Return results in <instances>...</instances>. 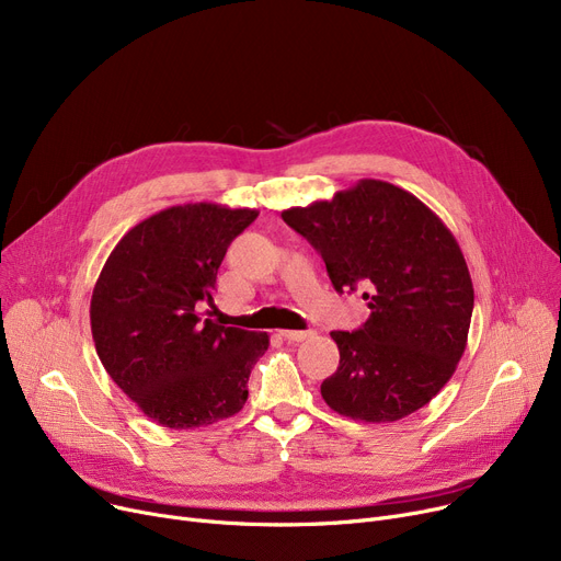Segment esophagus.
I'll return each mask as SVG.
<instances>
[{
    "instance_id": "esophagus-1",
    "label": "esophagus",
    "mask_w": 561,
    "mask_h": 561,
    "mask_svg": "<svg viewBox=\"0 0 561 561\" xmlns=\"http://www.w3.org/2000/svg\"><path fill=\"white\" fill-rule=\"evenodd\" d=\"M286 341H293V343H300V341H307L309 336H313L311 330H284L279 332Z\"/></svg>"
}]
</instances>
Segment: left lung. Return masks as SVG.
Masks as SVG:
<instances>
[{
    "mask_svg": "<svg viewBox=\"0 0 561 561\" xmlns=\"http://www.w3.org/2000/svg\"><path fill=\"white\" fill-rule=\"evenodd\" d=\"M282 218L320 252L334 288H364L370 309L359 330L332 332L341 362L320 385L322 400L364 423L425 407L463 355L476 300L450 229L416 195L379 180Z\"/></svg>",
    "mask_w": 561,
    "mask_h": 561,
    "instance_id": "8db88e82",
    "label": "left lung"
}]
</instances>
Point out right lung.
<instances>
[{
	"label": "right lung",
	"mask_w": 561,
	"mask_h": 561,
	"mask_svg": "<svg viewBox=\"0 0 561 561\" xmlns=\"http://www.w3.org/2000/svg\"><path fill=\"white\" fill-rule=\"evenodd\" d=\"M259 211L197 202L131 227L108 254L91 300L98 357L147 419L170 430L239 414L265 332L202 318L229 243Z\"/></svg>",
	"instance_id": "right-lung-1"
}]
</instances>
